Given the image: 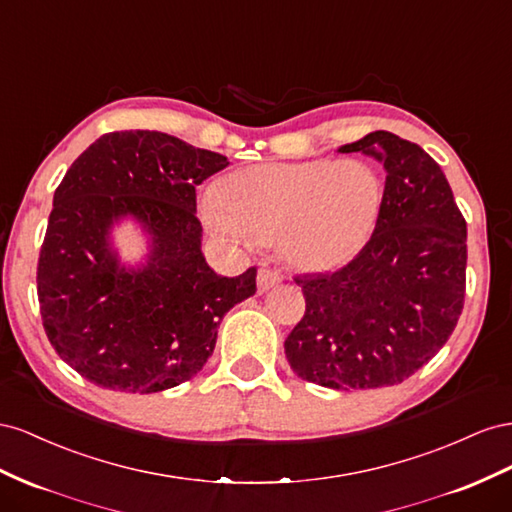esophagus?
Masks as SVG:
<instances>
[{
  "instance_id": "1",
  "label": "esophagus",
  "mask_w": 512,
  "mask_h": 512,
  "mask_svg": "<svg viewBox=\"0 0 512 512\" xmlns=\"http://www.w3.org/2000/svg\"><path fill=\"white\" fill-rule=\"evenodd\" d=\"M281 283V272L272 270V268H259L257 272V289L259 291H268L274 285Z\"/></svg>"
}]
</instances>
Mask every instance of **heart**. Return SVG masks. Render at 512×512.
I'll use <instances>...</instances> for the list:
<instances>
[{"label":"heart","instance_id":"1","mask_svg":"<svg viewBox=\"0 0 512 512\" xmlns=\"http://www.w3.org/2000/svg\"><path fill=\"white\" fill-rule=\"evenodd\" d=\"M382 206L377 171L358 158L266 163L229 173L206 223L238 242L272 244L304 270L343 264L367 242Z\"/></svg>","mask_w":512,"mask_h":512}]
</instances>
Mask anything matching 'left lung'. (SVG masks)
<instances>
[{
	"mask_svg": "<svg viewBox=\"0 0 512 512\" xmlns=\"http://www.w3.org/2000/svg\"><path fill=\"white\" fill-rule=\"evenodd\" d=\"M382 160L386 186L360 253L296 276L306 311L285 341L298 377L334 390L405 382L440 352L463 311L467 225L440 165L386 130L343 145Z\"/></svg>",
	"mask_w": 512,
	"mask_h": 512,
	"instance_id": "8db88e82",
	"label": "left lung"
}]
</instances>
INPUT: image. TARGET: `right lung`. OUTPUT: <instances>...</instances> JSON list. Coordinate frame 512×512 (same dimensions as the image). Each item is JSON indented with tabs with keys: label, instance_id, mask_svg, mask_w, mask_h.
<instances>
[{
	"label": "right lung",
	"instance_id": "1",
	"mask_svg": "<svg viewBox=\"0 0 512 512\" xmlns=\"http://www.w3.org/2000/svg\"><path fill=\"white\" fill-rule=\"evenodd\" d=\"M229 165L156 130L107 133L55 188L38 257L47 337L68 367L107 390L150 394L197 375L225 313L257 291V268L218 276L201 255L195 186ZM135 215L153 253L139 271L108 251L110 225Z\"/></svg>",
	"mask_w": 512,
	"mask_h": 512
}]
</instances>
